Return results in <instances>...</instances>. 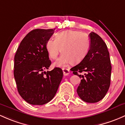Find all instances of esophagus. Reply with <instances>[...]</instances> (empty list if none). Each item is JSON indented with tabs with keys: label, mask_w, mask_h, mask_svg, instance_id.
I'll use <instances>...</instances> for the list:
<instances>
[{
	"label": "esophagus",
	"mask_w": 125,
	"mask_h": 125,
	"mask_svg": "<svg viewBox=\"0 0 125 125\" xmlns=\"http://www.w3.org/2000/svg\"><path fill=\"white\" fill-rule=\"evenodd\" d=\"M63 75H68L69 73V70L68 69H63Z\"/></svg>",
	"instance_id": "esophagus-1"
}]
</instances>
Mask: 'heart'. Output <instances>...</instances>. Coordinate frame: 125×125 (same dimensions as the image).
I'll use <instances>...</instances> for the list:
<instances>
[{"label":"heart","instance_id":"1","mask_svg":"<svg viewBox=\"0 0 125 125\" xmlns=\"http://www.w3.org/2000/svg\"><path fill=\"white\" fill-rule=\"evenodd\" d=\"M90 45V39L86 33L66 30L56 34L55 39H47L45 48L48 56L52 59L57 58L60 52L63 54L53 65L63 68L70 63L77 64L81 62L87 55Z\"/></svg>","mask_w":125,"mask_h":125}]
</instances>
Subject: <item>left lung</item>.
I'll return each mask as SVG.
<instances>
[{
  "instance_id": "1",
  "label": "left lung",
  "mask_w": 125,
  "mask_h": 125,
  "mask_svg": "<svg viewBox=\"0 0 125 125\" xmlns=\"http://www.w3.org/2000/svg\"><path fill=\"white\" fill-rule=\"evenodd\" d=\"M91 45L87 55L80 63L71 69L81 78L77 89L83 101L95 103L103 99L110 86L111 65L107 46L98 34H89ZM86 73L84 76L78 72Z\"/></svg>"
}]
</instances>
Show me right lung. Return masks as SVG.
<instances>
[{
	"label": "right lung",
	"instance_id": "right-lung-1",
	"mask_svg": "<svg viewBox=\"0 0 125 125\" xmlns=\"http://www.w3.org/2000/svg\"><path fill=\"white\" fill-rule=\"evenodd\" d=\"M55 29H37L23 38L14 57V75L21 98L31 105H41L56 94L63 77V71L55 68L45 71L52 64L45 42Z\"/></svg>",
	"mask_w": 125,
	"mask_h": 125
}]
</instances>
